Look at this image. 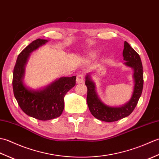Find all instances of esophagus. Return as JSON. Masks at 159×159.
Masks as SVG:
<instances>
[{
    "mask_svg": "<svg viewBox=\"0 0 159 159\" xmlns=\"http://www.w3.org/2000/svg\"><path fill=\"white\" fill-rule=\"evenodd\" d=\"M76 82L77 84H80V83H84V76H83V74H78L77 76H76Z\"/></svg>",
    "mask_w": 159,
    "mask_h": 159,
    "instance_id": "1",
    "label": "esophagus"
}]
</instances>
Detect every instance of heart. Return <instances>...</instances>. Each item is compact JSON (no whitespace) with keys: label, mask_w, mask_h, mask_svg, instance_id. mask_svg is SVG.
<instances>
[{"label":"heart","mask_w":159,"mask_h":159,"mask_svg":"<svg viewBox=\"0 0 159 159\" xmlns=\"http://www.w3.org/2000/svg\"><path fill=\"white\" fill-rule=\"evenodd\" d=\"M96 55H97V52H96V51H95V50H94V51L90 52L89 53L88 56H89V58H91V59H93V58H94V57H95L96 56Z\"/></svg>","instance_id":"heart-1"}]
</instances>
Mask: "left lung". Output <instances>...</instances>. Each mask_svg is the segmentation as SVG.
<instances>
[{"mask_svg": "<svg viewBox=\"0 0 159 159\" xmlns=\"http://www.w3.org/2000/svg\"><path fill=\"white\" fill-rule=\"evenodd\" d=\"M123 57L124 64L133 70L134 88L130 100L120 107H111L105 104L100 100L96 90V84L91 76V73H87L85 76V85L87 87V102L91 113L96 119L101 121L112 122L131 114L137 106L142 93L143 86V66L140 57L129 43L124 42Z\"/></svg>", "mask_w": 159, "mask_h": 159, "instance_id": "left-lung-1", "label": "left lung"}]
</instances>
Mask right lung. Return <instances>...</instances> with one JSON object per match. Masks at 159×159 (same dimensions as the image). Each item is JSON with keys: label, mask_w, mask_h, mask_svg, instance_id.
<instances>
[{"label": "right lung", "mask_w": 159, "mask_h": 159, "mask_svg": "<svg viewBox=\"0 0 159 159\" xmlns=\"http://www.w3.org/2000/svg\"><path fill=\"white\" fill-rule=\"evenodd\" d=\"M48 42L38 39L19 54L13 73V89L21 109L29 116L39 120H50L59 117L64 109V96L76 85V76L61 77L41 89H33L24 81L25 66L31 53Z\"/></svg>", "instance_id": "right-lung-1"}]
</instances>
